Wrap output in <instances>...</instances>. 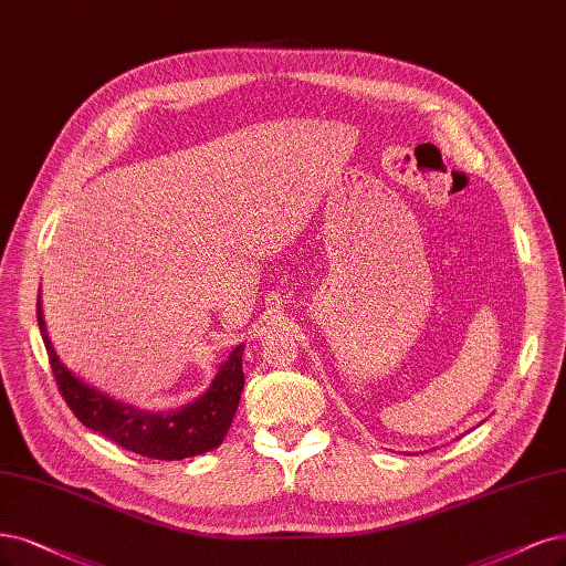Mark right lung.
<instances>
[{"mask_svg":"<svg viewBox=\"0 0 566 566\" xmlns=\"http://www.w3.org/2000/svg\"><path fill=\"white\" fill-rule=\"evenodd\" d=\"M36 323L57 388H61L74 417L91 431L109 438L128 452L159 461L199 457L222 444L231 419L239 409L245 381L241 365L243 346L231 350L229 360L220 365V373L201 398L180 409H172V412H149V409L114 400L70 373L55 356V348L46 335L42 300H36Z\"/></svg>","mask_w":566,"mask_h":566,"instance_id":"1","label":"right lung"}]
</instances>
